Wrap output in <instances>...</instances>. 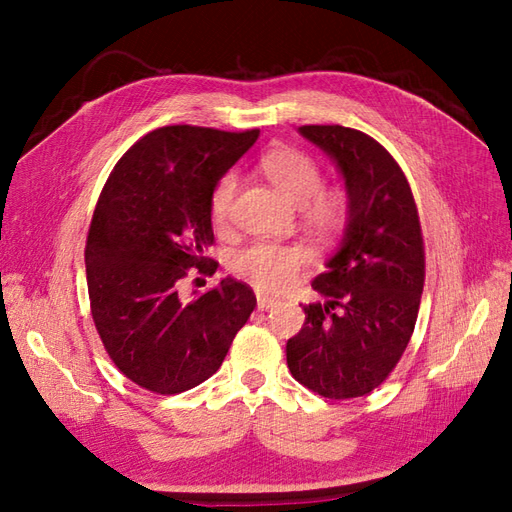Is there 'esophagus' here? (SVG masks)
<instances>
[{"mask_svg": "<svg viewBox=\"0 0 512 512\" xmlns=\"http://www.w3.org/2000/svg\"><path fill=\"white\" fill-rule=\"evenodd\" d=\"M275 305H277L275 299L265 297V294H258V309H262V312H267V309H273Z\"/></svg>", "mask_w": 512, "mask_h": 512, "instance_id": "34e87169", "label": "esophagus"}]
</instances>
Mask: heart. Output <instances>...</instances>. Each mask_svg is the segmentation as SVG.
I'll return each mask as SVG.
<instances>
[{
	"instance_id": "b5f03b06",
	"label": "heart",
	"mask_w": 512,
	"mask_h": 512,
	"mask_svg": "<svg viewBox=\"0 0 512 512\" xmlns=\"http://www.w3.org/2000/svg\"><path fill=\"white\" fill-rule=\"evenodd\" d=\"M260 170L290 205L301 209L307 228L322 237H333L344 228L348 218V198L344 190H324L320 166L303 151L290 147L271 149L262 156ZM237 183L235 173H226L215 183L209 198V213L215 226L228 222ZM305 262L307 252L299 245L254 243L232 254L230 271L260 292H282L297 280Z\"/></svg>"
}]
</instances>
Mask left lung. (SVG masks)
Returning <instances> with one entry per match:
<instances>
[{"mask_svg":"<svg viewBox=\"0 0 512 512\" xmlns=\"http://www.w3.org/2000/svg\"><path fill=\"white\" fill-rule=\"evenodd\" d=\"M299 132L335 162L348 218L339 250L312 282L322 301L303 305L286 361L309 391L363 397L389 378L414 331L425 284L421 222L404 170L374 138L344 126Z\"/></svg>","mask_w":512,"mask_h":512,"instance_id":"obj_1","label":"left lung"}]
</instances>
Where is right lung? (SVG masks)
Wrapping results in <instances>:
<instances>
[{
	"label": "right lung",
	"mask_w": 512,
	"mask_h": 512,
	"mask_svg": "<svg viewBox=\"0 0 512 512\" xmlns=\"http://www.w3.org/2000/svg\"><path fill=\"white\" fill-rule=\"evenodd\" d=\"M258 134L158 128L123 153L98 198L85 247L91 316L111 361L147 391L211 378L254 312L252 288L232 277L190 303L177 284L188 269L215 273L209 198Z\"/></svg>",
	"instance_id": "1"
}]
</instances>
